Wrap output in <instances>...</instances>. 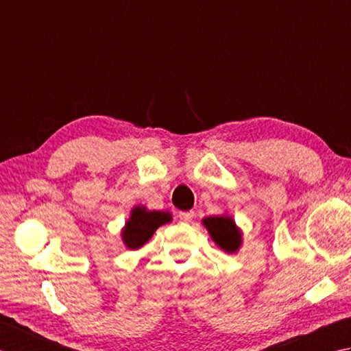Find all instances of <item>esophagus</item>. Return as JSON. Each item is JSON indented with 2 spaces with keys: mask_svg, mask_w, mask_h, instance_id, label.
Segmentation results:
<instances>
[{
  "mask_svg": "<svg viewBox=\"0 0 351 351\" xmlns=\"http://www.w3.org/2000/svg\"><path fill=\"white\" fill-rule=\"evenodd\" d=\"M194 215L195 213L192 210H188V212H178V219L182 221V223H191L192 219H194Z\"/></svg>",
  "mask_w": 351,
  "mask_h": 351,
  "instance_id": "esophagus-1",
  "label": "esophagus"
}]
</instances>
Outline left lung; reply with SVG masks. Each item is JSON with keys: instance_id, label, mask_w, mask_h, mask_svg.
<instances>
[{"instance_id": "obj_1", "label": "left lung", "mask_w": 351, "mask_h": 351, "mask_svg": "<svg viewBox=\"0 0 351 351\" xmlns=\"http://www.w3.org/2000/svg\"><path fill=\"white\" fill-rule=\"evenodd\" d=\"M203 224L209 230L212 239L217 245L227 253H233L241 245V233L236 228L233 219L228 217H209L204 218Z\"/></svg>"}]
</instances>
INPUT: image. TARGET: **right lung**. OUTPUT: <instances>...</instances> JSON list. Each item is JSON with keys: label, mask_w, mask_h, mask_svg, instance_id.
Returning a JSON list of instances; mask_svg holds the SVG:
<instances>
[{"label": "right lung", "mask_w": 351, "mask_h": 351, "mask_svg": "<svg viewBox=\"0 0 351 351\" xmlns=\"http://www.w3.org/2000/svg\"><path fill=\"white\" fill-rule=\"evenodd\" d=\"M171 221V215L159 210H147L145 207H134L132 217L125 224L123 239L128 248H139L152 238L160 226Z\"/></svg>", "instance_id": "right-lung-1"}]
</instances>
